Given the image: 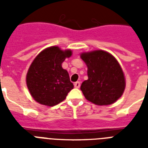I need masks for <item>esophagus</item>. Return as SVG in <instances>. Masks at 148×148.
I'll list each match as a JSON object with an SVG mask.
<instances>
[{
    "label": "esophagus",
    "mask_w": 148,
    "mask_h": 148,
    "mask_svg": "<svg viewBox=\"0 0 148 148\" xmlns=\"http://www.w3.org/2000/svg\"><path fill=\"white\" fill-rule=\"evenodd\" d=\"M80 86H81L80 82H74V87H75V88H79Z\"/></svg>",
    "instance_id": "1"
}]
</instances>
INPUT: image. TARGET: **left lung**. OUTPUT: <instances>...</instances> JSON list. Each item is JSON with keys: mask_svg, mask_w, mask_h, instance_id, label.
Masks as SVG:
<instances>
[{"mask_svg": "<svg viewBox=\"0 0 148 148\" xmlns=\"http://www.w3.org/2000/svg\"><path fill=\"white\" fill-rule=\"evenodd\" d=\"M81 58L88 67V80L81 86L85 97L97 106L117 101L124 93L125 79L116 59L101 50L82 53Z\"/></svg>", "mask_w": 148, "mask_h": 148, "instance_id": "left-lung-1", "label": "left lung"}]
</instances>
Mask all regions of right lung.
<instances>
[{"label":"right lung","instance_id":"right-lung-1","mask_svg":"<svg viewBox=\"0 0 148 148\" xmlns=\"http://www.w3.org/2000/svg\"><path fill=\"white\" fill-rule=\"evenodd\" d=\"M71 55V50L62 51L58 47H51L34 59L27 71L26 82L31 95L37 102L56 106L74 88L68 72L62 67L66 58Z\"/></svg>","mask_w":148,"mask_h":148}]
</instances>
